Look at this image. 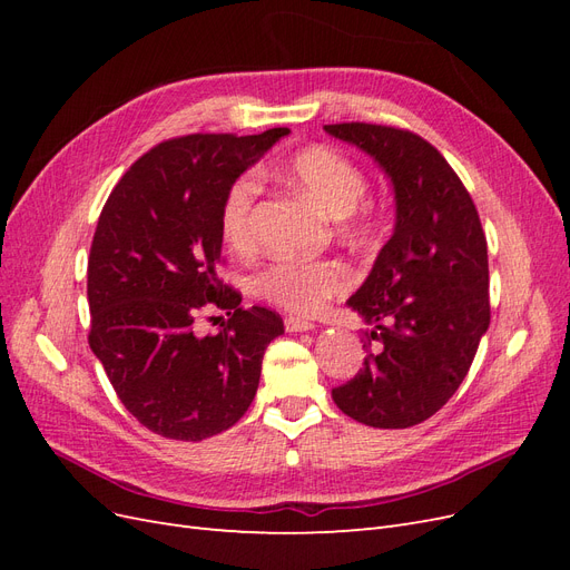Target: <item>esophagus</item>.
<instances>
[{"mask_svg": "<svg viewBox=\"0 0 570 570\" xmlns=\"http://www.w3.org/2000/svg\"><path fill=\"white\" fill-rule=\"evenodd\" d=\"M285 331L287 333H306V331H314V323L289 316V318H285Z\"/></svg>", "mask_w": 570, "mask_h": 570, "instance_id": "obj_1", "label": "esophagus"}]
</instances>
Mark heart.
<instances>
[{"label": "heart", "instance_id": "b5f03b06", "mask_svg": "<svg viewBox=\"0 0 570 570\" xmlns=\"http://www.w3.org/2000/svg\"><path fill=\"white\" fill-rule=\"evenodd\" d=\"M287 176L302 193L314 199L331 218H344L354 230L371 226V209L358 204L366 193L361 168L342 151L316 145L297 151L287 161ZM262 183L254 174L239 176L220 204V235L233 249H247L254 239V202ZM342 266L335 262H306V258H275L256 273L254 289L258 297L278 304L287 312L312 314L325 299L344 287Z\"/></svg>", "mask_w": 570, "mask_h": 570}]
</instances>
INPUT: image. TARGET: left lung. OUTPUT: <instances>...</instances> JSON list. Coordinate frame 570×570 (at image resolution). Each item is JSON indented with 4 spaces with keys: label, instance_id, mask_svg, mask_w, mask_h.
Listing matches in <instances>:
<instances>
[{
    "label": "left lung",
    "instance_id": "left-lung-1",
    "mask_svg": "<svg viewBox=\"0 0 570 570\" xmlns=\"http://www.w3.org/2000/svg\"><path fill=\"white\" fill-rule=\"evenodd\" d=\"M323 130L366 151L394 193L392 235L347 299L377 347L333 400L371 428L419 425L450 402L490 327L488 239L471 195L423 137L371 124Z\"/></svg>",
    "mask_w": 570,
    "mask_h": 570
}]
</instances>
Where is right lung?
<instances>
[{"label":"right lung","mask_w":570,"mask_h":570,"mask_svg":"<svg viewBox=\"0 0 570 570\" xmlns=\"http://www.w3.org/2000/svg\"><path fill=\"white\" fill-rule=\"evenodd\" d=\"M289 135H185L137 159L97 220L88 262L90 350L118 400L151 433L199 442L249 409L264 352L283 318L218 278L220 204L228 187ZM206 305L229 321L202 338Z\"/></svg>","instance_id":"add662e5"}]
</instances>
